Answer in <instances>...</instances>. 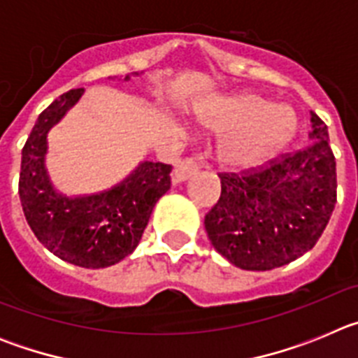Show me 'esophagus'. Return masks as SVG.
<instances>
[{"label": "esophagus", "instance_id": "1", "mask_svg": "<svg viewBox=\"0 0 358 358\" xmlns=\"http://www.w3.org/2000/svg\"><path fill=\"white\" fill-rule=\"evenodd\" d=\"M199 170V163L194 159V157H186V159H182L181 163L176 164V169H173L172 172V181L176 182H182L186 181V179H189V177L194 176V173H197Z\"/></svg>", "mask_w": 358, "mask_h": 358}]
</instances>
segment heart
I'll use <instances>...</instances> for the list:
<instances>
[{
	"instance_id": "1",
	"label": "heart",
	"mask_w": 358,
	"mask_h": 358,
	"mask_svg": "<svg viewBox=\"0 0 358 358\" xmlns=\"http://www.w3.org/2000/svg\"><path fill=\"white\" fill-rule=\"evenodd\" d=\"M202 123L217 132H227L220 157L233 169L264 164L287 147L297 131L292 107L273 103L258 93L222 98L202 115Z\"/></svg>"
}]
</instances>
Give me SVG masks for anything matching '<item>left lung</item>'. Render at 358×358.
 Here are the masks:
<instances>
[{
	"mask_svg": "<svg viewBox=\"0 0 358 358\" xmlns=\"http://www.w3.org/2000/svg\"><path fill=\"white\" fill-rule=\"evenodd\" d=\"M308 147L243 173H220V199L204 217L210 242L243 271H271L314 248L337 202L328 127L310 113Z\"/></svg>",
	"mask_w": 358,
	"mask_h": 358,
	"instance_id": "obj_1",
	"label": "left lung"
}]
</instances>
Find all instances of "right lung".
<instances>
[{
	"label": "right lung",
	"instance_id": "1",
	"mask_svg": "<svg viewBox=\"0 0 358 358\" xmlns=\"http://www.w3.org/2000/svg\"><path fill=\"white\" fill-rule=\"evenodd\" d=\"M82 94V87L68 91L39 115L23 147L19 199L28 226L50 252L78 267L103 268L138 248L156 202L170 189L172 166L143 161L100 194L68 197L57 192L44 163L48 132Z\"/></svg>",
	"mask_w": 358,
	"mask_h": 358
}]
</instances>
